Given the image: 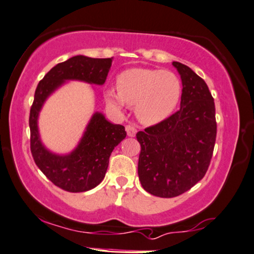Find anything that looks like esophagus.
I'll list each match as a JSON object with an SVG mask.
<instances>
[{"label":"esophagus","instance_id":"1","mask_svg":"<svg viewBox=\"0 0 254 254\" xmlns=\"http://www.w3.org/2000/svg\"><path fill=\"white\" fill-rule=\"evenodd\" d=\"M125 130H127V136H129V137H135L136 136L137 130H136L135 127H132V125H127V127H125Z\"/></svg>","mask_w":254,"mask_h":254}]
</instances>
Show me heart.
<instances>
[{"instance_id": "heart-1", "label": "heart", "mask_w": 254, "mask_h": 254, "mask_svg": "<svg viewBox=\"0 0 254 254\" xmlns=\"http://www.w3.org/2000/svg\"><path fill=\"white\" fill-rule=\"evenodd\" d=\"M182 84L175 73L154 68H130L118 77V90L109 88L105 100L121 110L125 104L135 105L140 123L151 125L166 119L179 104Z\"/></svg>"}]
</instances>
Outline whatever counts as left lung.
I'll list each match as a JSON object with an SVG mask.
<instances>
[{
  "mask_svg": "<svg viewBox=\"0 0 254 254\" xmlns=\"http://www.w3.org/2000/svg\"><path fill=\"white\" fill-rule=\"evenodd\" d=\"M173 66L182 81L181 108L136 135L140 185L160 197L181 195L202 180L216 137L214 99L207 84L188 66L177 61Z\"/></svg>",
  "mask_w": 254,
  "mask_h": 254,
  "instance_id": "obj_1",
  "label": "left lung"
}]
</instances>
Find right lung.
<instances>
[{
    "label": "right lung",
    "instance_id": "right-lung-1",
    "mask_svg": "<svg viewBox=\"0 0 254 254\" xmlns=\"http://www.w3.org/2000/svg\"><path fill=\"white\" fill-rule=\"evenodd\" d=\"M112 58L94 59L75 56L58 64L39 82L30 109V150L39 169L61 189L81 193L97 187L105 177L111 152L127 136L123 125L114 124L102 112H94L80 140L72 151L57 154L42 143L39 116L46 100L68 81L102 86L108 77ZM93 87V86H92Z\"/></svg>",
    "mask_w": 254,
    "mask_h": 254
}]
</instances>
